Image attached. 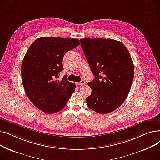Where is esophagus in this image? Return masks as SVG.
<instances>
[{
    "label": "esophagus",
    "mask_w": 160,
    "mask_h": 160,
    "mask_svg": "<svg viewBox=\"0 0 160 160\" xmlns=\"http://www.w3.org/2000/svg\"><path fill=\"white\" fill-rule=\"evenodd\" d=\"M77 84L78 85V86H79V85H85L86 84V82H85V80H81L80 82H78V83H77Z\"/></svg>",
    "instance_id": "obj_1"
}]
</instances>
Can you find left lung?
I'll return each mask as SVG.
<instances>
[{"label": "left lung", "mask_w": 160, "mask_h": 160, "mask_svg": "<svg viewBox=\"0 0 160 160\" xmlns=\"http://www.w3.org/2000/svg\"><path fill=\"white\" fill-rule=\"evenodd\" d=\"M91 70L95 76L88 84L91 94L88 106L100 114L118 108L129 93L134 67L128 49L112 39L83 38L80 40Z\"/></svg>", "instance_id": "1"}]
</instances>
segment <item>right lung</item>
<instances>
[{
	"label": "right lung",
	"mask_w": 160,
	"mask_h": 160,
	"mask_svg": "<svg viewBox=\"0 0 160 160\" xmlns=\"http://www.w3.org/2000/svg\"><path fill=\"white\" fill-rule=\"evenodd\" d=\"M80 45L78 39L43 37L28 48L21 65L25 92L33 104L45 113L60 112L75 91L76 85L67 78L58 80L63 69L64 54Z\"/></svg>",
	"instance_id": "add662e5"
}]
</instances>
